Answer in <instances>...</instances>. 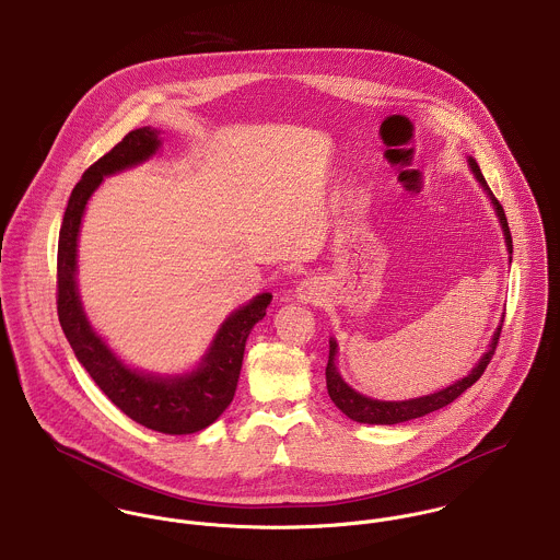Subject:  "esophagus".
Returning a JSON list of instances; mask_svg holds the SVG:
<instances>
[{
	"label": "esophagus",
	"mask_w": 560,
	"mask_h": 560,
	"mask_svg": "<svg viewBox=\"0 0 560 560\" xmlns=\"http://www.w3.org/2000/svg\"><path fill=\"white\" fill-rule=\"evenodd\" d=\"M294 299L305 305H318L325 301V288L316 279H303L294 290Z\"/></svg>",
	"instance_id": "esophagus-1"
}]
</instances>
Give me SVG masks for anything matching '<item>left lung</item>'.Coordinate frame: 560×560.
I'll return each instance as SVG.
<instances>
[{
	"mask_svg": "<svg viewBox=\"0 0 560 560\" xmlns=\"http://www.w3.org/2000/svg\"><path fill=\"white\" fill-rule=\"evenodd\" d=\"M467 166H469L471 175L476 177L478 186L485 190V195L489 197V201H491V206L495 210V217H498L500 226H502V233H504V244H506L509 264H511L513 240H511V231H509L504 210L498 203V199L493 197V192L489 190V186H487V182H485V177L480 173V166L476 164V160L471 155H467ZM502 323H504V318L500 320L498 329L493 331V337H491L487 350L482 352V357L476 361V365L463 378L450 383L444 389H438V392L427 394V396L409 398V400H378V398H370V396L359 394L357 389H352L341 378V374L337 370V339L331 337L329 339V363H327V389H329V396H331V400L336 402L337 409L343 416H348L352 422H361V424H400V422H409V420L429 416V413H433L438 409H444L452 400H456L467 387H471L482 376L487 363L491 361V357L495 352L500 331H502Z\"/></svg>",
	"mask_w": 560,
	"mask_h": 560,
	"instance_id": "left-lung-1",
	"label": "left lung"
}]
</instances>
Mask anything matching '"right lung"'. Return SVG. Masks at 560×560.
<instances>
[{
	"label": "right lung",
	"instance_id": "1",
	"mask_svg": "<svg viewBox=\"0 0 560 560\" xmlns=\"http://www.w3.org/2000/svg\"><path fill=\"white\" fill-rule=\"evenodd\" d=\"M160 133L153 127L129 131L73 188L58 242V318L78 361L127 418L164 435H190L214 424L231 405L246 339L272 294L261 292L233 310L192 370L160 374L131 368L114 352L91 325L78 283V240L91 197L104 177L149 162L162 147Z\"/></svg>",
	"mask_w": 560,
	"mask_h": 560
}]
</instances>
